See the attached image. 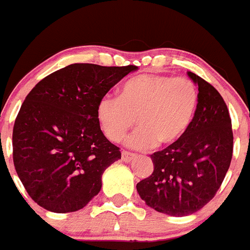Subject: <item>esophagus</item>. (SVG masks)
I'll return each mask as SVG.
<instances>
[{"label":"esophagus","instance_id":"34e87169","mask_svg":"<svg viewBox=\"0 0 250 250\" xmlns=\"http://www.w3.org/2000/svg\"><path fill=\"white\" fill-rule=\"evenodd\" d=\"M135 157V154H132V152H128V151H122V161H125V163H129Z\"/></svg>","mask_w":250,"mask_h":250}]
</instances>
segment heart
<instances>
[{
    "mask_svg": "<svg viewBox=\"0 0 250 250\" xmlns=\"http://www.w3.org/2000/svg\"><path fill=\"white\" fill-rule=\"evenodd\" d=\"M198 106V90L192 80L146 73L129 79L119 96L105 94L96 106L104 135L119 141L137 123L127 145L145 150L157 142L173 145L188 131Z\"/></svg>",
    "mask_w": 250,
    "mask_h": 250,
    "instance_id": "heart-1",
    "label": "heart"
}]
</instances>
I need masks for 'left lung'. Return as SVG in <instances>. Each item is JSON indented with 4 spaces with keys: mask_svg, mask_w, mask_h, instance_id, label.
I'll use <instances>...</instances> for the list:
<instances>
[{
    "mask_svg": "<svg viewBox=\"0 0 250 250\" xmlns=\"http://www.w3.org/2000/svg\"><path fill=\"white\" fill-rule=\"evenodd\" d=\"M198 86V106L188 131L175 144L151 155L154 171L137 183L142 200L157 212L187 216L215 197L232 157L231 119L220 93L188 72Z\"/></svg>",
    "mask_w": 250,
    "mask_h": 250,
    "instance_id": "left-lung-1",
    "label": "left lung"
}]
</instances>
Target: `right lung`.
<instances>
[{"instance_id":"right-lung-1","label":"right lung","mask_w":250,"mask_h":250,"mask_svg":"<svg viewBox=\"0 0 250 250\" xmlns=\"http://www.w3.org/2000/svg\"><path fill=\"white\" fill-rule=\"evenodd\" d=\"M136 66L73 63L33 87L15 119L14 165L33 201L57 213L85 207L102 189V175L121 159L103 135L96 106Z\"/></svg>"}]
</instances>
